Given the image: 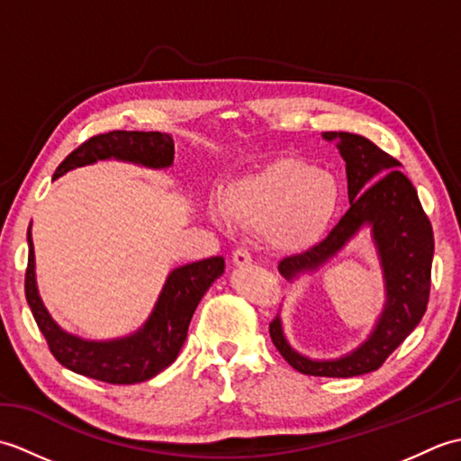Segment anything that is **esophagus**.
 <instances>
[{"label": "esophagus", "instance_id": "34e87169", "mask_svg": "<svg viewBox=\"0 0 461 461\" xmlns=\"http://www.w3.org/2000/svg\"><path fill=\"white\" fill-rule=\"evenodd\" d=\"M231 261H233V266H236V267H246V266H249V263H251L249 251H248L246 248H238L236 251H233Z\"/></svg>", "mask_w": 461, "mask_h": 461}]
</instances>
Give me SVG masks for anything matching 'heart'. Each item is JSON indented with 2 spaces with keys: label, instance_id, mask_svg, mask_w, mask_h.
Masks as SVG:
<instances>
[{
  "label": "heart",
  "instance_id": "1",
  "mask_svg": "<svg viewBox=\"0 0 461 461\" xmlns=\"http://www.w3.org/2000/svg\"><path fill=\"white\" fill-rule=\"evenodd\" d=\"M339 188L327 170L295 160H279L243 176L212 205V220L223 231L240 228L267 231L273 248L297 253L327 230Z\"/></svg>",
  "mask_w": 461,
  "mask_h": 461
}]
</instances>
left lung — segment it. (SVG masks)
Returning a JSON list of instances; mask_svg holds the SVG:
<instances>
[{
    "instance_id": "8db88e82",
    "label": "left lung",
    "mask_w": 461,
    "mask_h": 461,
    "mask_svg": "<svg viewBox=\"0 0 461 461\" xmlns=\"http://www.w3.org/2000/svg\"><path fill=\"white\" fill-rule=\"evenodd\" d=\"M335 142L347 164L350 208L319 246L279 263L289 283L317 273L335 259L362 231L370 233L384 283V305L375 327L357 348L337 358H312L291 345L281 315L269 335L289 365L311 376L350 378L382 366L422 321L434 259V231L418 200V192L398 170L400 162L375 142L352 132H322Z\"/></svg>"
}]
</instances>
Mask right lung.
I'll return each instance as SVG.
<instances>
[{"label": "right lung", "instance_id": "right-lung-1", "mask_svg": "<svg viewBox=\"0 0 461 461\" xmlns=\"http://www.w3.org/2000/svg\"><path fill=\"white\" fill-rule=\"evenodd\" d=\"M99 160H119L142 168L164 170L174 164V140L162 132L139 131H113L93 136L59 164L53 180ZM27 246L25 297L53 357L77 375L109 384H136L150 380L172 365L188 337L195 307L212 283L221 277L225 267L223 258H210L172 269L149 319L139 329L124 337L95 340L65 330L47 311L37 289L32 223L27 230Z\"/></svg>", "mask_w": 461, "mask_h": 461}]
</instances>
